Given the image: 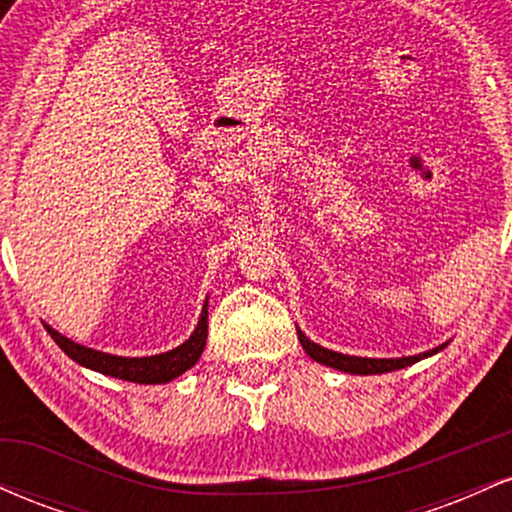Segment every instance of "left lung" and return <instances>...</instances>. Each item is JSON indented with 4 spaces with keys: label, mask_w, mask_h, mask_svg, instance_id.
Segmentation results:
<instances>
[{
    "label": "left lung",
    "mask_w": 512,
    "mask_h": 512,
    "mask_svg": "<svg viewBox=\"0 0 512 512\" xmlns=\"http://www.w3.org/2000/svg\"><path fill=\"white\" fill-rule=\"evenodd\" d=\"M298 342L303 344L305 354H308L313 361L322 363V366H330L337 370H344V373H354V375H378V373H390V370H399V368H407L411 363L421 361V358L438 354L440 349H445V344L436 346V349L424 351L419 356H402V358H361V356H346L339 354V351H330L325 346L310 342L305 334L298 330Z\"/></svg>",
    "instance_id": "left-lung-1"
}]
</instances>
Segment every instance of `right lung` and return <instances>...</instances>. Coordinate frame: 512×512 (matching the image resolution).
<instances>
[{
  "label": "right lung",
  "mask_w": 512,
  "mask_h": 512,
  "mask_svg": "<svg viewBox=\"0 0 512 512\" xmlns=\"http://www.w3.org/2000/svg\"><path fill=\"white\" fill-rule=\"evenodd\" d=\"M207 303H204L202 315H199V322L195 332L190 334L185 344H180L178 349L166 351V354L156 356H144V358H127V356H113L103 354V351L88 349V346H81L72 342V339L62 337L60 332L52 330L50 325H45V330L52 339H55L57 346L67 354L72 361L79 363V366H86L91 370H98L103 375H113V378L129 380V383H142V385H158V383H170L173 378L185 373L187 368H192L202 356L204 344H207Z\"/></svg>",
  "instance_id": "1"
}]
</instances>
